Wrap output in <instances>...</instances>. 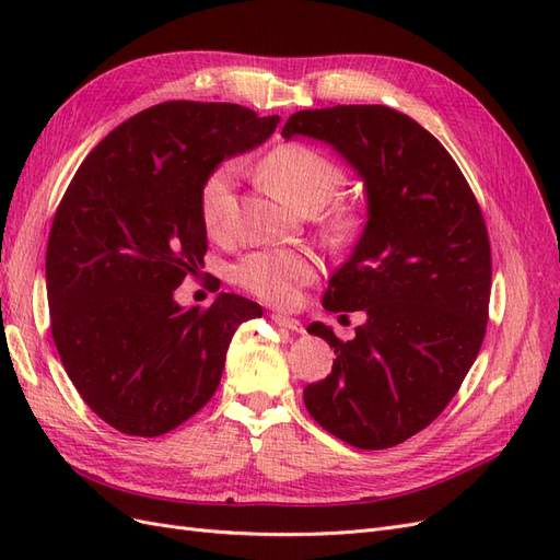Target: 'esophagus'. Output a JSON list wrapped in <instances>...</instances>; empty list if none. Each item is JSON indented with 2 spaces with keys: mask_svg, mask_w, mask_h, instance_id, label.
I'll return each mask as SVG.
<instances>
[{
  "mask_svg": "<svg viewBox=\"0 0 560 560\" xmlns=\"http://www.w3.org/2000/svg\"><path fill=\"white\" fill-rule=\"evenodd\" d=\"M270 319L276 322L278 327H282V329H292V331H303V325L299 319H294V317H290V315H282V313H273L270 315Z\"/></svg>",
  "mask_w": 560,
  "mask_h": 560,
  "instance_id": "34e87169",
  "label": "esophagus"
}]
</instances>
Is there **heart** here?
I'll list each match as a JSON object with an SVG mask.
<instances>
[{
  "mask_svg": "<svg viewBox=\"0 0 560 560\" xmlns=\"http://www.w3.org/2000/svg\"><path fill=\"white\" fill-rule=\"evenodd\" d=\"M261 175L273 189L301 212H313L341 189L343 167L325 151L303 142H284L273 147L261 161ZM235 182L238 163L224 161L202 179L198 191V210L202 226L212 238H229L235 222ZM352 224L348 210L338 208L327 217L331 231H346ZM317 276V259L308 249L276 247L259 249L233 266L231 278L245 292L276 306H290L303 284Z\"/></svg>",
  "mask_w": 560,
  "mask_h": 560,
  "instance_id": "b5f03b06",
  "label": "heart"
}]
</instances>
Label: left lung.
I'll return each mask as SVG.
<instances>
[{
    "label": "left lung",
    "mask_w": 560,
    "mask_h": 560,
    "mask_svg": "<svg viewBox=\"0 0 560 560\" xmlns=\"http://www.w3.org/2000/svg\"><path fill=\"white\" fill-rule=\"evenodd\" d=\"M282 135L329 142L369 196L362 238L322 296L327 311H364L366 322L352 341L308 327L336 360L303 401L341 442L393 448L446 409L481 350L493 276L481 208L444 144L389 107L303 109Z\"/></svg>",
    "instance_id": "left-lung-1"
}]
</instances>
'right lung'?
I'll use <instances>...</instances> for the list:
<instances>
[{
  "instance_id": "add662e5",
  "label": "right lung",
  "mask_w": 560,
  "mask_h": 560,
  "mask_svg": "<svg viewBox=\"0 0 560 560\" xmlns=\"http://www.w3.org/2000/svg\"><path fill=\"white\" fill-rule=\"evenodd\" d=\"M278 124L241 105L171 100L114 128L67 186L46 247L50 334L77 393L114 430L179 428L212 399L235 329L261 317L235 294L189 311L173 294L208 252L202 179Z\"/></svg>"
}]
</instances>
